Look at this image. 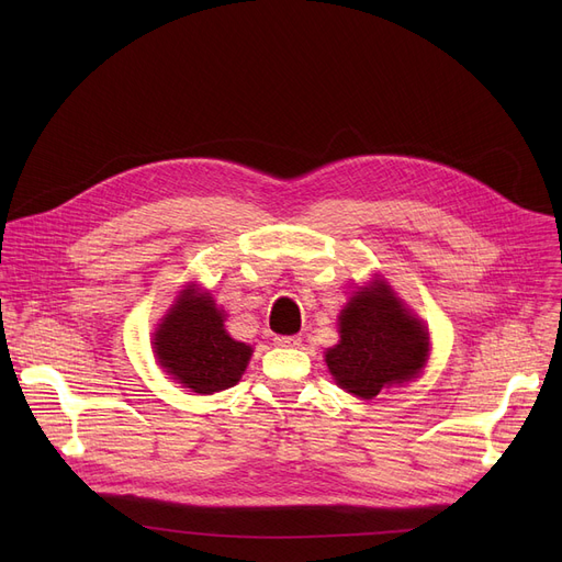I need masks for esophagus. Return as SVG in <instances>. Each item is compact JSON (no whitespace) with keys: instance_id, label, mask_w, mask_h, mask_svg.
<instances>
[{"instance_id":"34e87169","label":"esophagus","mask_w":562,"mask_h":562,"mask_svg":"<svg viewBox=\"0 0 562 562\" xmlns=\"http://www.w3.org/2000/svg\"><path fill=\"white\" fill-rule=\"evenodd\" d=\"M276 341V346H280V348H296V346H301V337L299 335H282V337H276L273 339Z\"/></svg>"}]
</instances>
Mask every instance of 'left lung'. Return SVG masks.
<instances>
[{
    "mask_svg": "<svg viewBox=\"0 0 562 562\" xmlns=\"http://www.w3.org/2000/svg\"><path fill=\"white\" fill-rule=\"evenodd\" d=\"M341 341L326 352L337 385L360 398L415 378L428 356V330L385 284L367 286L339 316Z\"/></svg>",
    "mask_w": 562,
    "mask_h": 562,
    "instance_id": "8db88e82",
    "label": "left lung"
}]
</instances>
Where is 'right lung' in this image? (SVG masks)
I'll return each instance as SVG.
<instances>
[{
  "instance_id": "add662e5",
  "label": "right lung",
  "mask_w": 562,
  "mask_h": 562,
  "mask_svg": "<svg viewBox=\"0 0 562 562\" xmlns=\"http://www.w3.org/2000/svg\"><path fill=\"white\" fill-rule=\"evenodd\" d=\"M155 352L172 380L195 394H214L239 382L252 348L225 333L212 296L187 289L159 326Z\"/></svg>"
}]
</instances>
